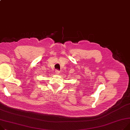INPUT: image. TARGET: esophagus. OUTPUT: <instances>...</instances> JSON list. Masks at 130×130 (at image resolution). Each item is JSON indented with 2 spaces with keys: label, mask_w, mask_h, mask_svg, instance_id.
Returning a JSON list of instances; mask_svg holds the SVG:
<instances>
[{
  "label": "esophagus",
  "mask_w": 130,
  "mask_h": 130,
  "mask_svg": "<svg viewBox=\"0 0 130 130\" xmlns=\"http://www.w3.org/2000/svg\"><path fill=\"white\" fill-rule=\"evenodd\" d=\"M59 71L58 70H56V71H55V74H59Z\"/></svg>",
  "instance_id": "34e87169"
}]
</instances>
